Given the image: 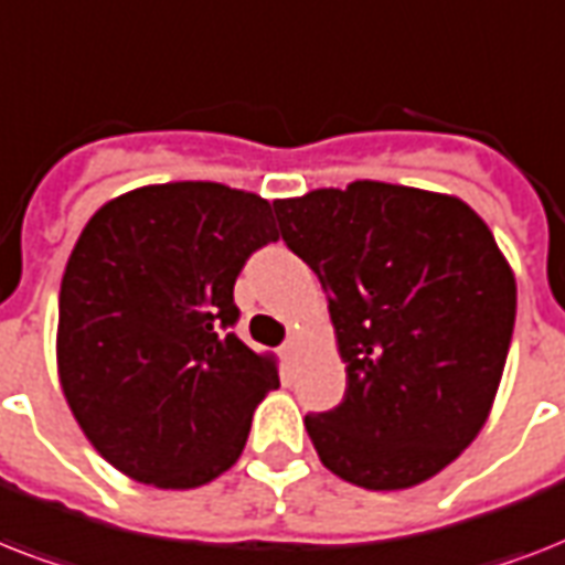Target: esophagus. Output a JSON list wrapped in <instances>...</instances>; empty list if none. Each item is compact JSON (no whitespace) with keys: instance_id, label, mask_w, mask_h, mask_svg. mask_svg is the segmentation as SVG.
Returning <instances> with one entry per match:
<instances>
[{"instance_id":"esophagus-1","label":"esophagus","mask_w":565,"mask_h":565,"mask_svg":"<svg viewBox=\"0 0 565 565\" xmlns=\"http://www.w3.org/2000/svg\"><path fill=\"white\" fill-rule=\"evenodd\" d=\"M281 352H284V358H287V361H292V358L299 354V337H290V340L284 343Z\"/></svg>"}]
</instances>
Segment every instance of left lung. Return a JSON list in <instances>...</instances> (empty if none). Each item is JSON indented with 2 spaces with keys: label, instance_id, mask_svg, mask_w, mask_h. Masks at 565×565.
<instances>
[{
  "label": "left lung",
  "instance_id": "obj_1",
  "mask_svg": "<svg viewBox=\"0 0 565 565\" xmlns=\"http://www.w3.org/2000/svg\"><path fill=\"white\" fill-rule=\"evenodd\" d=\"M273 204L326 290L345 363L343 402L305 416L319 460L363 490L428 481L499 393L516 322L508 257L457 195L352 181Z\"/></svg>",
  "mask_w": 565,
  "mask_h": 565
}]
</instances>
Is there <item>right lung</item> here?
Masks as SVG:
<instances>
[{"label": "right lung", "mask_w": 565, "mask_h": 565, "mask_svg": "<svg viewBox=\"0 0 565 565\" xmlns=\"http://www.w3.org/2000/svg\"><path fill=\"white\" fill-rule=\"evenodd\" d=\"M275 239L273 204L216 181L128 190L84 225L61 278L57 377L114 469L193 490L237 463L278 363L231 331L234 281Z\"/></svg>", "instance_id": "add662e5"}]
</instances>
